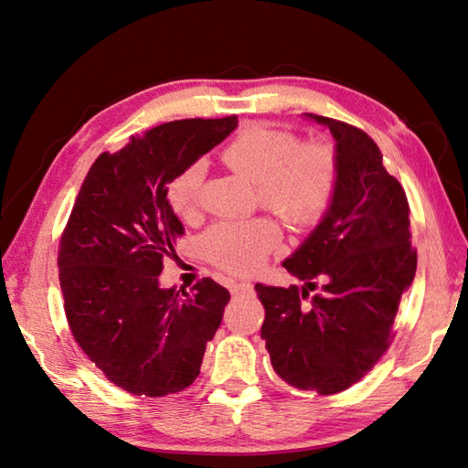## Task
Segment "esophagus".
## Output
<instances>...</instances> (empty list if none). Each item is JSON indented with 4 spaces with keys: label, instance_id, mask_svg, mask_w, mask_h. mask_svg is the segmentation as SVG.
<instances>
[{
    "label": "esophagus",
    "instance_id": "1",
    "mask_svg": "<svg viewBox=\"0 0 468 468\" xmlns=\"http://www.w3.org/2000/svg\"><path fill=\"white\" fill-rule=\"evenodd\" d=\"M252 290V283L250 282H230V293L238 295V293H244Z\"/></svg>",
    "mask_w": 468,
    "mask_h": 468
}]
</instances>
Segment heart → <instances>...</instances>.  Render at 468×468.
<instances>
[{
	"mask_svg": "<svg viewBox=\"0 0 468 468\" xmlns=\"http://www.w3.org/2000/svg\"><path fill=\"white\" fill-rule=\"evenodd\" d=\"M222 161L236 175L254 182L258 198L290 224L317 220L335 188V156L327 144L298 146L292 134L261 124L238 133L224 146ZM202 166L192 165L176 175L166 188L170 208L188 218L198 207ZM280 240V228L270 218L220 222L204 236V252L220 268L250 273L261 266Z\"/></svg>",
	"mask_w": 468,
	"mask_h": 468,
	"instance_id": "b5f03b06",
	"label": "heart"
}]
</instances>
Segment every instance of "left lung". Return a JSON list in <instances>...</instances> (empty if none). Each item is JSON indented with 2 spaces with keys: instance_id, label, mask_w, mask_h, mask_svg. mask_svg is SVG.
I'll return each mask as SVG.
<instances>
[{
  "instance_id": "8db88e82",
  "label": "left lung",
  "mask_w": 468,
  "mask_h": 468,
  "mask_svg": "<svg viewBox=\"0 0 468 468\" xmlns=\"http://www.w3.org/2000/svg\"><path fill=\"white\" fill-rule=\"evenodd\" d=\"M303 119L334 136L335 188L322 220L282 261L303 282L302 290L256 283L266 307L260 334L283 381L334 395L357 383L389 346L417 254L405 190L385 170L379 146L347 122L312 112ZM315 281L323 282L320 289Z\"/></svg>"
}]
</instances>
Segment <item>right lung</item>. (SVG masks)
<instances>
[{"mask_svg": "<svg viewBox=\"0 0 468 468\" xmlns=\"http://www.w3.org/2000/svg\"><path fill=\"white\" fill-rule=\"evenodd\" d=\"M238 127L236 117L165 122L90 166L61 236L59 283L71 334L133 395L178 393L198 378L230 293L210 278L161 288L185 226L166 188Z\"/></svg>", "mask_w": 468, "mask_h": 468, "instance_id": "obj_1", "label": "right lung"}]
</instances>
